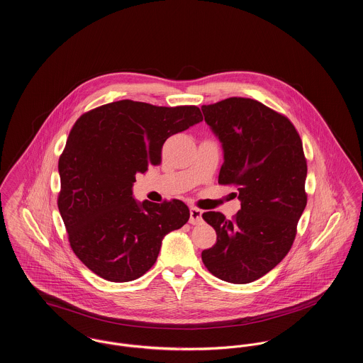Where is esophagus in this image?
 Instances as JSON below:
<instances>
[{"mask_svg": "<svg viewBox=\"0 0 363 363\" xmlns=\"http://www.w3.org/2000/svg\"><path fill=\"white\" fill-rule=\"evenodd\" d=\"M190 223L191 225H201L202 223V211L198 208H190Z\"/></svg>", "mask_w": 363, "mask_h": 363, "instance_id": "esophagus-1", "label": "esophagus"}]
</instances>
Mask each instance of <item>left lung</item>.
Returning a JSON list of instances; mask_svg holds the SVG:
<instances>
[{
    "label": "left lung",
    "instance_id": "8db88e82",
    "mask_svg": "<svg viewBox=\"0 0 363 363\" xmlns=\"http://www.w3.org/2000/svg\"><path fill=\"white\" fill-rule=\"evenodd\" d=\"M222 143L219 184L238 190L241 209L230 220L220 212L202 218L218 234L201 257L220 280H258L289 254L306 206V160L290 119L262 102L231 97L201 106Z\"/></svg>",
    "mask_w": 363,
    "mask_h": 363
}]
</instances>
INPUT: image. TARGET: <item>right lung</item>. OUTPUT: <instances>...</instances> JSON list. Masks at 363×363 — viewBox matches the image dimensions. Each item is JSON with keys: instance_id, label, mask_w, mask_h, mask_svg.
I'll return each instance as SVG.
<instances>
[{"instance_id": "add662e5", "label": "right lung", "mask_w": 363, "mask_h": 363, "mask_svg": "<svg viewBox=\"0 0 363 363\" xmlns=\"http://www.w3.org/2000/svg\"><path fill=\"white\" fill-rule=\"evenodd\" d=\"M202 121L196 105L122 99L83 113L60 157L58 208L76 257L99 277L125 283L155 264L162 238L190 218L180 199L138 203L137 173L161 164L170 135Z\"/></svg>"}]
</instances>
